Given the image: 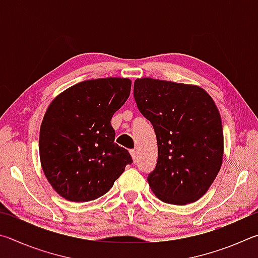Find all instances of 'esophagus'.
<instances>
[{"instance_id":"1","label":"esophagus","mask_w":258,"mask_h":258,"mask_svg":"<svg viewBox=\"0 0 258 258\" xmlns=\"http://www.w3.org/2000/svg\"><path fill=\"white\" fill-rule=\"evenodd\" d=\"M130 154H131V156H132V159H133L134 163H137V160H138V152L135 151V150H130Z\"/></svg>"}]
</instances>
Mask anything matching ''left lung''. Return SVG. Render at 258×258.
<instances>
[{"label": "left lung", "mask_w": 258, "mask_h": 258, "mask_svg": "<svg viewBox=\"0 0 258 258\" xmlns=\"http://www.w3.org/2000/svg\"><path fill=\"white\" fill-rule=\"evenodd\" d=\"M133 94L158 145L156 168L148 176L152 192L172 205L197 202L223 161V127L215 102L200 86L149 77L135 80Z\"/></svg>", "instance_id": "1"}]
</instances>
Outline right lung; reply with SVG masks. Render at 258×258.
Wrapping results in <instances>:
<instances>
[{
    "instance_id": "add662e5",
    "label": "right lung",
    "mask_w": 258,
    "mask_h": 258,
    "mask_svg": "<svg viewBox=\"0 0 258 258\" xmlns=\"http://www.w3.org/2000/svg\"><path fill=\"white\" fill-rule=\"evenodd\" d=\"M130 78L89 80L61 92L40 130V159L47 181L69 202H90L110 190L132 163L115 143L113 113L130 97Z\"/></svg>"
}]
</instances>
